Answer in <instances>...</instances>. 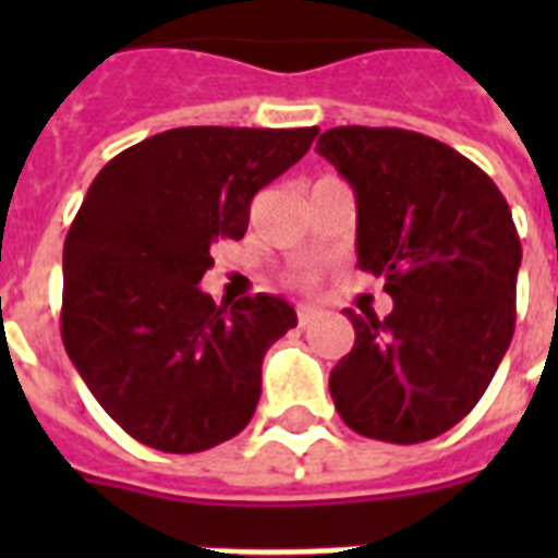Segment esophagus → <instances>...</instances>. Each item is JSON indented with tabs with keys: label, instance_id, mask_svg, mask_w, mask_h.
I'll return each mask as SVG.
<instances>
[{
	"label": "esophagus",
	"instance_id": "obj_1",
	"mask_svg": "<svg viewBox=\"0 0 558 558\" xmlns=\"http://www.w3.org/2000/svg\"><path fill=\"white\" fill-rule=\"evenodd\" d=\"M315 318H318V313H315L313 306H298V324H301V327H310Z\"/></svg>",
	"mask_w": 558,
	"mask_h": 558
}]
</instances>
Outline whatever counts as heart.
<instances>
[{"mask_svg":"<svg viewBox=\"0 0 558 558\" xmlns=\"http://www.w3.org/2000/svg\"><path fill=\"white\" fill-rule=\"evenodd\" d=\"M315 283V278L310 275V271H298V275H292V287L298 289H310Z\"/></svg>","mask_w":558,"mask_h":558,"instance_id":"heart-1","label":"heart"}]
</instances>
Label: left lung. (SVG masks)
I'll list each match as a JSON object with an SVG mask.
<instances>
[{
	"mask_svg": "<svg viewBox=\"0 0 558 558\" xmlns=\"http://www.w3.org/2000/svg\"><path fill=\"white\" fill-rule=\"evenodd\" d=\"M322 153L356 193L359 269L385 278L388 318L356 330L330 373L341 420L362 437L423 442L477 405L515 330L521 240L475 161L399 126H332Z\"/></svg>",
	"mask_w": 558,
	"mask_h": 558,
	"instance_id": "8db88e82",
	"label": "left lung"
}]
</instances>
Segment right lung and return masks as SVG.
<instances>
[{
	"label": "right lung",
	"instance_id": "1",
	"mask_svg": "<svg viewBox=\"0 0 558 558\" xmlns=\"http://www.w3.org/2000/svg\"><path fill=\"white\" fill-rule=\"evenodd\" d=\"M315 135L179 126L118 153L86 191L63 245L60 336L92 397L144 446L205 451L254 416L263 356L295 310L271 295L217 306L199 280L210 245L245 234L254 193Z\"/></svg>",
	"mask_w": 558,
	"mask_h": 558
}]
</instances>
